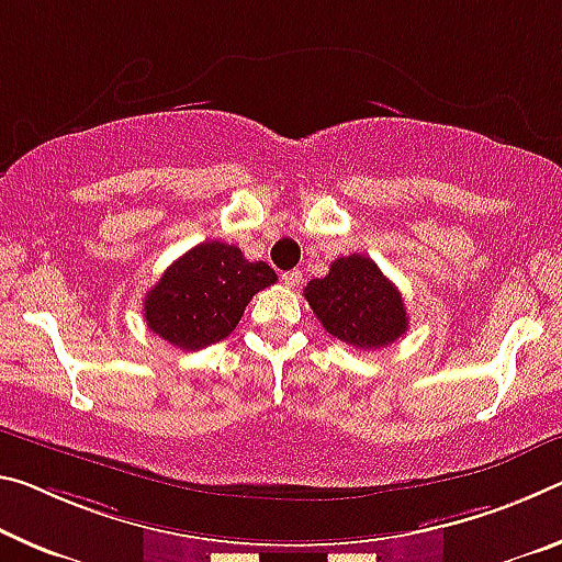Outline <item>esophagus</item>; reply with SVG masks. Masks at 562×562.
<instances>
[{
  "mask_svg": "<svg viewBox=\"0 0 562 562\" xmlns=\"http://www.w3.org/2000/svg\"><path fill=\"white\" fill-rule=\"evenodd\" d=\"M282 282L288 284V288H297L302 282V272L300 270H290V272H282Z\"/></svg>",
  "mask_w": 562,
  "mask_h": 562,
  "instance_id": "obj_1",
  "label": "esophagus"
}]
</instances>
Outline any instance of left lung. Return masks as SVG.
<instances>
[{
	"label": "left lung",
	"instance_id": "1",
	"mask_svg": "<svg viewBox=\"0 0 562 562\" xmlns=\"http://www.w3.org/2000/svg\"><path fill=\"white\" fill-rule=\"evenodd\" d=\"M305 297L329 335L360 350H380L407 333L403 295L368 255L337 257L325 278L307 282Z\"/></svg>",
	"mask_w": 562,
	"mask_h": 562
}]
</instances>
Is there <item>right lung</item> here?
Here are the masks:
<instances>
[{
  "label": "right lung",
  "mask_w": 562,
  "mask_h": 562,
  "mask_svg": "<svg viewBox=\"0 0 562 562\" xmlns=\"http://www.w3.org/2000/svg\"><path fill=\"white\" fill-rule=\"evenodd\" d=\"M274 282L267 262H249L239 247L210 239L169 265L147 292V327L180 350H202L225 340L247 302Z\"/></svg>",
  "instance_id": "obj_1"
}]
</instances>
